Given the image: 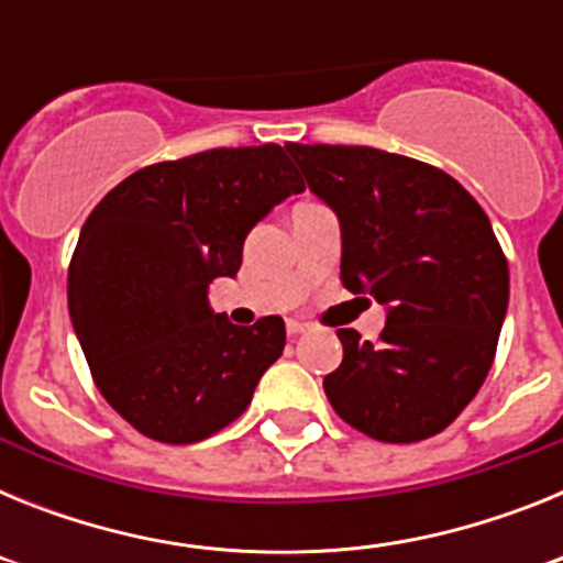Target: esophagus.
Wrapping results in <instances>:
<instances>
[{"mask_svg":"<svg viewBox=\"0 0 563 563\" xmlns=\"http://www.w3.org/2000/svg\"><path fill=\"white\" fill-rule=\"evenodd\" d=\"M301 332H305V324H301V321H287V335L296 338L301 335Z\"/></svg>","mask_w":563,"mask_h":563,"instance_id":"esophagus-1","label":"esophagus"}]
</instances>
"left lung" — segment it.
Instances as JSON below:
<instances>
[{
	"label": "left lung",
	"mask_w": 563,
	"mask_h": 563,
	"mask_svg": "<svg viewBox=\"0 0 563 563\" xmlns=\"http://www.w3.org/2000/svg\"><path fill=\"white\" fill-rule=\"evenodd\" d=\"M341 222V282L386 307L377 343L338 330L332 409L380 442L440 434L485 383L510 273L479 202L440 168L369 146L287 143Z\"/></svg>",
	"instance_id": "left-lung-1"
}]
</instances>
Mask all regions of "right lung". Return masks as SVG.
Segmentation results:
<instances>
[{
  "mask_svg": "<svg viewBox=\"0 0 563 563\" xmlns=\"http://www.w3.org/2000/svg\"><path fill=\"white\" fill-rule=\"evenodd\" d=\"M305 191L276 143L211 148L129 174L89 213L67 305L98 391L141 434L188 445L231 426L285 350V321L231 324L208 285L236 276L245 236Z\"/></svg>",
  "mask_w": 563,
  "mask_h": 563,
  "instance_id": "1",
  "label": "right lung"
}]
</instances>
